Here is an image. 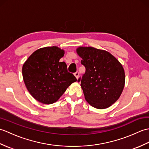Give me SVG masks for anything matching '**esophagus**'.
<instances>
[{"label": "esophagus", "instance_id": "obj_1", "mask_svg": "<svg viewBox=\"0 0 149 149\" xmlns=\"http://www.w3.org/2000/svg\"><path fill=\"white\" fill-rule=\"evenodd\" d=\"M74 75L75 76V77H76L77 79L79 78V72H76L74 73Z\"/></svg>", "mask_w": 149, "mask_h": 149}]
</instances>
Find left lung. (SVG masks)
<instances>
[{
  "label": "left lung",
  "instance_id": "left-lung-1",
  "mask_svg": "<svg viewBox=\"0 0 149 149\" xmlns=\"http://www.w3.org/2000/svg\"><path fill=\"white\" fill-rule=\"evenodd\" d=\"M77 52L86 68L81 83L85 99L91 106L105 109L118 99L125 84L122 65L106 50L93 47H79Z\"/></svg>",
  "mask_w": 149,
  "mask_h": 149
}]
</instances>
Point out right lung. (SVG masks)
Returning a JSON list of instances; mask_svg holds the SVG:
<instances>
[{
	"label": "right lung",
	"instance_id": "add662e5",
	"mask_svg": "<svg viewBox=\"0 0 149 149\" xmlns=\"http://www.w3.org/2000/svg\"><path fill=\"white\" fill-rule=\"evenodd\" d=\"M64 54L57 47H44L34 52L23 65L22 75L27 89L41 103L56 102L77 81L68 72L66 63L59 61Z\"/></svg>",
	"mask_w": 149,
	"mask_h": 149
}]
</instances>
